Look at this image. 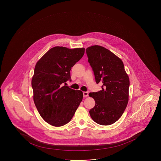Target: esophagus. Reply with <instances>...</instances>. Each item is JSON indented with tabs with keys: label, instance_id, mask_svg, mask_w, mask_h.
Wrapping results in <instances>:
<instances>
[{
	"label": "esophagus",
	"instance_id": "34e87169",
	"mask_svg": "<svg viewBox=\"0 0 161 161\" xmlns=\"http://www.w3.org/2000/svg\"><path fill=\"white\" fill-rule=\"evenodd\" d=\"M88 95H89V93L87 92H83V96L84 97L88 96Z\"/></svg>",
	"mask_w": 161,
	"mask_h": 161
}]
</instances>
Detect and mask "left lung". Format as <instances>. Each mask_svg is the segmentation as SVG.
Returning <instances> with one entry per match:
<instances>
[{
	"label": "left lung",
	"mask_w": 161,
	"mask_h": 161,
	"mask_svg": "<svg viewBox=\"0 0 161 161\" xmlns=\"http://www.w3.org/2000/svg\"><path fill=\"white\" fill-rule=\"evenodd\" d=\"M88 62L102 90L90 93L96 105L89 113L94 122L110 125L117 121L126 109L129 97L130 80L120 58L103 47L86 48Z\"/></svg>",
	"instance_id": "obj_1"
}]
</instances>
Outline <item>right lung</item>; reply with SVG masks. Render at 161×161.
<instances>
[{"label": "right lung", "instance_id": "add662e5", "mask_svg": "<svg viewBox=\"0 0 161 161\" xmlns=\"http://www.w3.org/2000/svg\"><path fill=\"white\" fill-rule=\"evenodd\" d=\"M85 48L55 47L36 64L31 87L35 106L43 119L55 127L68 124L83 99V94L67 85L71 68L83 56Z\"/></svg>", "mask_w": 161, "mask_h": 161}]
</instances>
